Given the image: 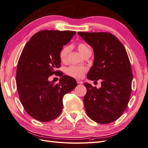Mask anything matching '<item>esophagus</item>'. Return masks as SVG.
<instances>
[{"mask_svg":"<svg viewBox=\"0 0 148 148\" xmlns=\"http://www.w3.org/2000/svg\"><path fill=\"white\" fill-rule=\"evenodd\" d=\"M77 82L78 84H83V82L81 81V80H79V79H77Z\"/></svg>","mask_w":148,"mask_h":148,"instance_id":"34e87169","label":"esophagus"}]
</instances>
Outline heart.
I'll use <instances>...</instances> for the list:
<instances>
[{
    "instance_id": "heart-1",
    "label": "heart",
    "mask_w": 148,
    "mask_h": 148,
    "mask_svg": "<svg viewBox=\"0 0 148 148\" xmlns=\"http://www.w3.org/2000/svg\"><path fill=\"white\" fill-rule=\"evenodd\" d=\"M78 49L79 52L84 56L88 52H91V49L86 43L84 42H79L78 44ZM71 49V46L66 45L62 48L59 52L60 59L62 62H66L67 59V57ZM86 67L82 66H77V65H71L67 68L66 72L69 75L75 78H81L83 73L86 71Z\"/></svg>"
}]
</instances>
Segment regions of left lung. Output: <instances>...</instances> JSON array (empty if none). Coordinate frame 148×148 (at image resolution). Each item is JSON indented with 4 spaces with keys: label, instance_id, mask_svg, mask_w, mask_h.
<instances>
[{
    "label": "left lung",
    "instance_id": "left-lung-1",
    "mask_svg": "<svg viewBox=\"0 0 148 148\" xmlns=\"http://www.w3.org/2000/svg\"><path fill=\"white\" fill-rule=\"evenodd\" d=\"M95 53L88 79H101L97 89L84 83L87 92L83 99L88 117L101 124L113 122L126 109L132 92L133 73L130 62L122 43L106 32H78Z\"/></svg>",
    "mask_w": 148,
    "mask_h": 148
}]
</instances>
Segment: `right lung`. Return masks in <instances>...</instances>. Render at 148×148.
Instances as JSON below:
<instances>
[{
  "mask_svg": "<svg viewBox=\"0 0 148 148\" xmlns=\"http://www.w3.org/2000/svg\"><path fill=\"white\" fill-rule=\"evenodd\" d=\"M73 31L42 30L26 44L18 62L16 83L20 101L31 117L47 122L59 116L63 97L77 86L76 80L59 70V52L75 34ZM62 77L59 84L49 82L52 74Z\"/></svg>",
  "mask_w": 148,
  "mask_h": 148,
  "instance_id": "1",
  "label": "right lung"
}]
</instances>
